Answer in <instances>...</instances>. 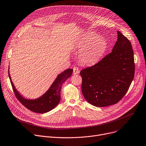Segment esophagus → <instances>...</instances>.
<instances>
[{
  "mask_svg": "<svg viewBox=\"0 0 146 146\" xmlns=\"http://www.w3.org/2000/svg\"><path fill=\"white\" fill-rule=\"evenodd\" d=\"M79 72H80V71H79L78 68L77 67H76V66H74V67L73 68V74H76L79 73Z\"/></svg>",
  "mask_w": 146,
  "mask_h": 146,
  "instance_id": "obj_1",
  "label": "esophagus"
}]
</instances>
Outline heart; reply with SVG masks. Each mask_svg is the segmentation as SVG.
I'll use <instances>...</instances> for the list:
<instances>
[{"instance_id": "b5f03b06", "label": "heart", "mask_w": 146, "mask_h": 146, "mask_svg": "<svg viewBox=\"0 0 146 146\" xmlns=\"http://www.w3.org/2000/svg\"><path fill=\"white\" fill-rule=\"evenodd\" d=\"M107 48V42L104 37L94 33L87 34L77 43V48L81 50L78 59L84 64H94L102 58Z\"/></svg>"}]
</instances>
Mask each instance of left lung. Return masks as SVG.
<instances>
[{"label":"left lung","mask_w":146,"mask_h":146,"mask_svg":"<svg viewBox=\"0 0 146 146\" xmlns=\"http://www.w3.org/2000/svg\"><path fill=\"white\" fill-rule=\"evenodd\" d=\"M112 52L96 64L80 71L82 91L86 101L98 107L117 103L133 80L135 60L131 42L117 31Z\"/></svg>","instance_id":"1"}]
</instances>
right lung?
I'll return each mask as SVG.
<instances>
[{
  "mask_svg": "<svg viewBox=\"0 0 146 146\" xmlns=\"http://www.w3.org/2000/svg\"><path fill=\"white\" fill-rule=\"evenodd\" d=\"M73 73V69H69L58 75L50 88L42 97L34 100H26L22 97L16 90L9 71V76L16 97L28 110L36 113H45L54 109L60 100V91L63 83L69 78Z\"/></svg>",
  "mask_w": 146,
  "mask_h": 146,
  "instance_id": "add662e5",
  "label": "right lung"
}]
</instances>
